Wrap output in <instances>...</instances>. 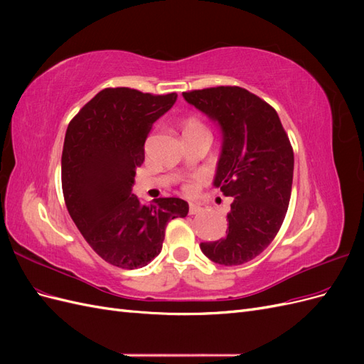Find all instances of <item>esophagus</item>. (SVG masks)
<instances>
[{"label": "esophagus", "mask_w": 364, "mask_h": 364, "mask_svg": "<svg viewBox=\"0 0 364 364\" xmlns=\"http://www.w3.org/2000/svg\"><path fill=\"white\" fill-rule=\"evenodd\" d=\"M202 211V206H199V205H194V203H191L190 205V214L191 215H194V214H199Z\"/></svg>", "instance_id": "esophagus-1"}]
</instances>
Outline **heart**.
I'll list each match as a JSON object with an SVG mask.
<instances>
[{"mask_svg":"<svg viewBox=\"0 0 364 364\" xmlns=\"http://www.w3.org/2000/svg\"><path fill=\"white\" fill-rule=\"evenodd\" d=\"M203 129H205V126L200 123L199 119L194 118V117H188V118H185V119L182 121V130H183V135H185V134H190V132L203 130ZM183 190H185V191H188V193H191V191L194 190V183H186V185L183 186Z\"/></svg>","mask_w":364,"mask_h":364,"instance_id":"obj_1","label":"heart"}]
</instances>
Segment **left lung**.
<instances>
[{
  "label": "left lung",
  "instance_id": "1",
  "mask_svg": "<svg viewBox=\"0 0 364 364\" xmlns=\"http://www.w3.org/2000/svg\"><path fill=\"white\" fill-rule=\"evenodd\" d=\"M220 124L223 147L214 185L234 199L222 240L202 243L205 255L222 266H240L267 249L287 214L294 155L277 111L240 86L182 92Z\"/></svg>",
  "mask_w": 364,
  "mask_h": 364
}]
</instances>
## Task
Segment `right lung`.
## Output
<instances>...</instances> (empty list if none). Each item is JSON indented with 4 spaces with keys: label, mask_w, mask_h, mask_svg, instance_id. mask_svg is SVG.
Returning <instances> with one entry per match:
<instances>
[{
    "label": "right lung",
    "mask_w": 364,
    "mask_h": 364,
    "mask_svg": "<svg viewBox=\"0 0 364 364\" xmlns=\"http://www.w3.org/2000/svg\"><path fill=\"white\" fill-rule=\"evenodd\" d=\"M176 98V92L106 87L68 124L62 151L65 205L87 245L115 267L147 266L159 255L167 223L188 214V203L178 197L141 205L132 194L151 126Z\"/></svg>",
    "instance_id": "1"
}]
</instances>
